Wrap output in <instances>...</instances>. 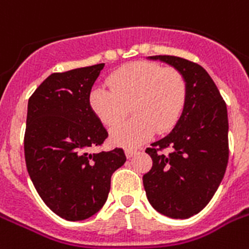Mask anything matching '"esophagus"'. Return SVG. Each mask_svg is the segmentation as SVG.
<instances>
[{
	"instance_id": "34e87169",
	"label": "esophagus",
	"mask_w": 249,
	"mask_h": 249,
	"mask_svg": "<svg viewBox=\"0 0 249 249\" xmlns=\"http://www.w3.org/2000/svg\"><path fill=\"white\" fill-rule=\"evenodd\" d=\"M136 154H137V150H133V148H126V150H125V155H126L128 159L133 158Z\"/></svg>"
}]
</instances>
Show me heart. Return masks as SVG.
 <instances>
[{
    "instance_id": "obj_1",
    "label": "heart",
    "mask_w": 249,
    "mask_h": 249,
    "mask_svg": "<svg viewBox=\"0 0 249 249\" xmlns=\"http://www.w3.org/2000/svg\"><path fill=\"white\" fill-rule=\"evenodd\" d=\"M108 89L95 86L89 94L91 112L107 128H113L128 113L133 119L111 133V142L121 147H137L155 130L168 132L179 120L187 98L183 76L150 62H133L111 73Z\"/></svg>"
}]
</instances>
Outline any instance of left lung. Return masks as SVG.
<instances>
[{"label": "left lung", "instance_id": "left-lung-1", "mask_svg": "<svg viewBox=\"0 0 249 249\" xmlns=\"http://www.w3.org/2000/svg\"><path fill=\"white\" fill-rule=\"evenodd\" d=\"M177 70L187 98L179 120L166 137L146 150L152 168L143 176L150 204L170 218H189L208 204L218 189L229 160L226 103L208 72L173 55H155ZM165 148L170 151L164 153Z\"/></svg>", "mask_w": 249, "mask_h": 249}]
</instances>
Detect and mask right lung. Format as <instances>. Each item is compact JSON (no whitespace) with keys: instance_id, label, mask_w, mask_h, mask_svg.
<instances>
[{"instance_id":"1","label":"right lung","mask_w":249,"mask_h":249,"mask_svg":"<svg viewBox=\"0 0 249 249\" xmlns=\"http://www.w3.org/2000/svg\"><path fill=\"white\" fill-rule=\"evenodd\" d=\"M103 67L52 73L28 101L27 170L45 204L67 221L95 214L107 200L111 176L126 161L123 148L89 152L108 137L89 106L91 86Z\"/></svg>"}]
</instances>
